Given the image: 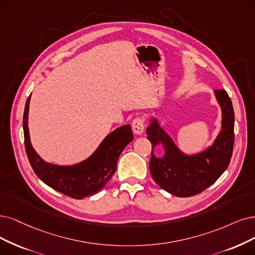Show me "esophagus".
<instances>
[{"label": "esophagus", "mask_w": 255, "mask_h": 255, "mask_svg": "<svg viewBox=\"0 0 255 255\" xmlns=\"http://www.w3.org/2000/svg\"><path fill=\"white\" fill-rule=\"evenodd\" d=\"M145 129V121L143 118L137 117L132 122V130L136 134H142Z\"/></svg>", "instance_id": "34e87169"}]
</instances>
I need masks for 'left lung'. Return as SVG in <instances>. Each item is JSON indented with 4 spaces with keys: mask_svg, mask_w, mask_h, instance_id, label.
Instances as JSON below:
<instances>
[{
    "mask_svg": "<svg viewBox=\"0 0 255 255\" xmlns=\"http://www.w3.org/2000/svg\"><path fill=\"white\" fill-rule=\"evenodd\" d=\"M223 111V125L214 144L204 152L187 156L173 144L154 120L147 130L152 148L163 144L165 155L151 152L149 169L154 182L167 192L180 197L199 194L216 182L229 166L234 144V112L231 99L224 89L214 90Z\"/></svg>",
    "mask_w": 255,
    "mask_h": 255,
    "instance_id": "left-lung-1",
    "label": "left lung"
}]
</instances>
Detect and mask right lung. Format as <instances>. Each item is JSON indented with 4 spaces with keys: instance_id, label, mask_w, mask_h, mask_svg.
<instances>
[{
    "instance_id": "right-lung-1",
    "label": "right lung",
    "mask_w": 255,
    "mask_h": 255,
    "mask_svg": "<svg viewBox=\"0 0 255 255\" xmlns=\"http://www.w3.org/2000/svg\"><path fill=\"white\" fill-rule=\"evenodd\" d=\"M30 96L25 105L23 129L27 157L34 173L52 189L75 200H81L101 191L115 174L120 154L133 139L130 125L122 126L107 135L96 152L86 161L73 166L51 165L44 162L30 144L27 124Z\"/></svg>"
}]
</instances>
